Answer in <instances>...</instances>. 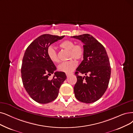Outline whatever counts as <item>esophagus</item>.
<instances>
[{
    "instance_id": "34e87169",
    "label": "esophagus",
    "mask_w": 133,
    "mask_h": 133,
    "mask_svg": "<svg viewBox=\"0 0 133 133\" xmlns=\"http://www.w3.org/2000/svg\"><path fill=\"white\" fill-rule=\"evenodd\" d=\"M72 74H73L72 73H66V75L67 76V77H69L70 76L72 75Z\"/></svg>"
}]
</instances>
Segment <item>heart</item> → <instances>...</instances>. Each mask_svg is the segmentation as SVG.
<instances>
[{
  "instance_id": "obj_1",
  "label": "heart",
  "mask_w": 133,
  "mask_h": 133,
  "mask_svg": "<svg viewBox=\"0 0 133 133\" xmlns=\"http://www.w3.org/2000/svg\"><path fill=\"white\" fill-rule=\"evenodd\" d=\"M61 48L69 51V58H75L76 59H80L84 55L83 46L80 44L75 45L74 42L70 40H65L60 44ZM47 55L50 60L53 63H57L59 61L57 52L52 46H49L47 50ZM77 65V63L74 59H71L63 62L58 66V69L60 71L65 73H70L74 71Z\"/></svg>"
}]
</instances>
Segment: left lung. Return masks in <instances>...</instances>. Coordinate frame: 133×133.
I'll return each mask as SVG.
<instances>
[{"label": "left lung", "instance_id": "1", "mask_svg": "<svg viewBox=\"0 0 133 133\" xmlns=\"http://www.w3.org/2000/svg\"><path fill=\"white\" fill-rule=\"evenodd\" d=\"M71 38L84 44L83 60L75 72L77 82L74 88L75 97L82 103H94L103 96L109 85L111 66L108 54L103 45L91 35L84 34ZM78 73L86 76H79Z\"/></svg>", "mask_w": 133, "mask_h": 133}]
</instances>
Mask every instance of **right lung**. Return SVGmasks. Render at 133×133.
Wrapping results in <instances>:
<instances>
[{
    "label": "right lung",
    "instance_id": "obj_1",
    "mask_svg": "<svg viewBox=\"0 0 133 133\" xmlns=\"http://www.w3.org/2000/svg\"><path fill=\"white\" fill-rule=\"evenodd\" d=\"M65 36L43 34L26 48L21 67L23 86L29 96L37 103L47 104L55 100L66 78L65 74L56 71V67L47 55L48 47ZM54 73L51 80L49 76Z\"/></svg>",
    "mask_w": 133,
    "mask_h": 133
}]
</instances>
